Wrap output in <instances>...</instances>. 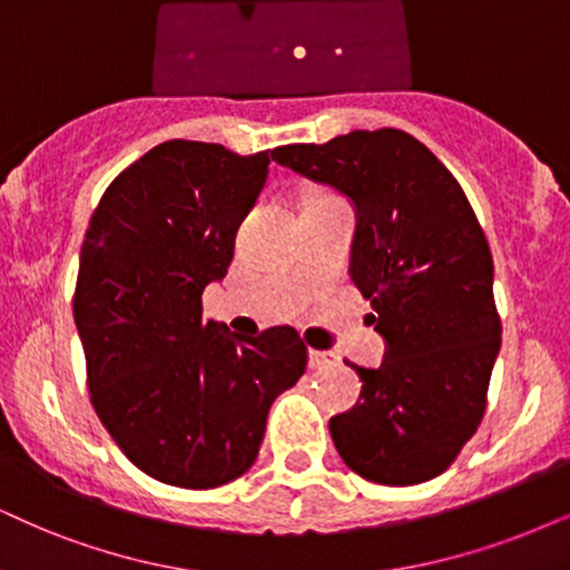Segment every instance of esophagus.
<instances>
[{
    "label": "esophagus",
    "instance_id": "obj_1",
    "mask_svg": "<svg viewBox=\"0 0 570 570\" xmlns=\"http://www.w3.org/2000/svg\"><path fill=\"white\" fill-rule=\"evenodd\" d=\"M307 360H309V368H313V371L328 368V365L336 363V357L331 355V352H321V350H309Z\"/></svg>",
    "mask_w": 570,
    "mask_h": 570
}]
</instances>
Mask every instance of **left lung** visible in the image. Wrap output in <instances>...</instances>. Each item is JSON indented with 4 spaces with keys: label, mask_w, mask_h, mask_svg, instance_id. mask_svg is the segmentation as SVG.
Instances as JSON below:
<instances>
[{
    "label": "left lung",
    "mask_w": 570,
    "mask_h": 570,
    "mask_svg": "<svg viewBox=\"0 0 570 570\" xmlns=\"http://www.w3.org/2000/svg\"><path fill=\"white\" fill-rule=\"evenodd\" d=\"M271 157L355 207L350 276L371 299L384 363H350L363 389L328 421L338 455L376 484L439 476L484 417L502 336L492 252L465 191L397 128L289 144Z\"/></svg>",
    "instance_id": "obj_1"
}]
</instances>
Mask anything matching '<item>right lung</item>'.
Masks as SVG:
<instances>
[{
  "mask_svg": "<svg viewBox=\"0 0 570 570\" xmlns=\"http://www.w3.org/2000/svg\"><path fill=\"white\" fill-rule=\"evenodd\" d=\"M268 165V153L163 141L107 186L86 232L73 318L91 405L163 484L213 489L249 471L273 400L305 373L294 328L247 338L202 321Z\"/></svg>",
  "mask_w": 570,
  "mask_h": 570,
  "instance_id": "add662e5",
  "label": "right lung"
}]
</instances>
